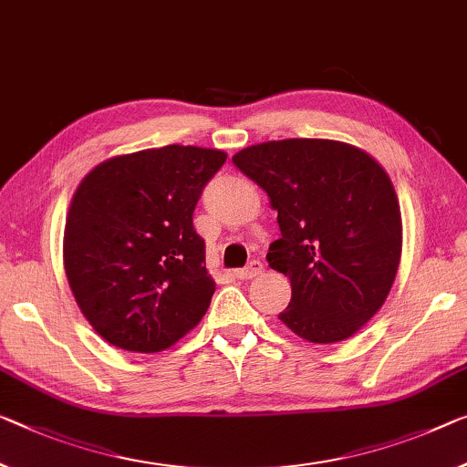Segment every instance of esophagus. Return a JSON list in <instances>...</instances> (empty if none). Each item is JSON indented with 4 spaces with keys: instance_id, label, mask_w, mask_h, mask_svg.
I'll return each mask as SVG.
<instances>
[{
    "instance_id": "34e87169",
    "label": "esophagus",
    "mask_w": 467,
    "mask_h": 467,
    "mask_svg": "<svg viewBox=\"0 0 467 467\" xmlns=\"http://www.w3.org/2000/svg\"><path fill=\"white\" fill-rule=\"evenodd\" d=\"M261 271H263L261 261H250L248 267L235 271V277H238V279H253L256 275H261Z\"/></svg>"
}]
</instances>
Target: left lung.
I'll use <instances>...</instances> for the list:
<instances>
[{
    "mask_svg": "<svg viewBox=\"0 0 467 467\" xmlns=\"http://www.w3.org/2000/svg\"><path fill=\"white\" fill-rule=\"evenodd\" d=\"M232 162L277 211L282 238L267 261L290 277L282 324L315 344L350 338L389 298L403 253L389 173L365 150L338 140L263 141Z\"/></svg>",
    "mask_w": 467,
    "mask_h": 467,
    "instance_id": "obj_1",
    "label": "left lung"
}]
</instances>
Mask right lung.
I'll return each instance as SVG.
<instances>
[{
	"mask_svg": "<svg viewBox=\"0 0 467 467\" xmlns=\"http://www.w3.org/2000/svg\"><path fill=\"white\" fill-rule=\"evenodd\" d=\"M225 159L171 143L112 156L77 185L64 271L85 319L112 347L161 353L204 317L214 282L192 214Z\"/></svg>",
	"mask_w": 467,
	"mask_h": 467,
	"instance_id": "obj_1",
	"label": "right lung"
}]
</instances>
